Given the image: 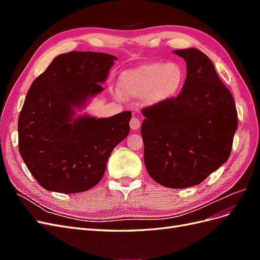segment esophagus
I'll list each match as a JSON object with an SVG mask.
<instances>
[{"label":"esophagus","instance_id":"obj_1","mask_svg":"<svg viewBox=\"0 0 260 260\" xmlns=\"http://www.w3.org/2000/svg\"><path fill=\"white\" fill-rule=\"evenodd\" d=\"M141 127V121L138 117H132L130 120V128L132 130H139Z\"/></svg>","mask_w":260,"mask_h":260}]
</instances>
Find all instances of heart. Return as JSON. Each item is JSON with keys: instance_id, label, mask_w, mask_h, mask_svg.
<instances>
[{"instance_id": "1", "label": "heart", "mask_w": 260, "mask_h": 260, "mask_svg": "<svg viewBox=\"0 0 260 260\" xmlns=\"http://www.w3.org/2000/svg\"><path fill=\"white\" fill-rule=\"evenodd\" d=\"M185 77L183 66L177 61L147 62L123 72L119 88L129 96L143 98L148 106H158L179 95Z\"/></svg>"}]
</instances>
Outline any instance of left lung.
<instances>
[{"instance_id":"obj_1","label":"left lung","mask_w":260,"mask_h":260,"mask_svg":"<svg viewBox=\"0 0 260 260\" xmlns=\"http://www.w3.org/2000/svg\"><path fill=\"white\" fill-rule=\"evenodd\" d=\"M174 53L186 61L183 89L143 109L141 135L148 175L164 186L184 188L202 183L229 158L238 113L207 55L193 48Z\"/></svg>"}]
</instances>
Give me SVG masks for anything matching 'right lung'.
<instances>
[{
    "label": "right lung",
    "mask_w": 260,
    "mask_h": 260,
    "mask_svg": "<svg viewBox=\"0 0 260 260\" xmlns=\"http://www.w3.org/2000/svg\"><path fill=\"white\" fill-rule=\"evenodd\" d=\"M116 59L96 52L60 54L31 84L18 118V146L45 190H90L103 178L113 149L129 135L130 112L76 116L104 90L101 83Z\"/></svg>",
    "instance_id": "right-lung-1"
}]
</instances>
